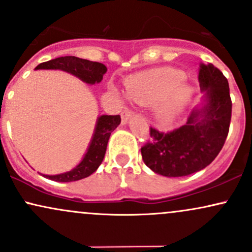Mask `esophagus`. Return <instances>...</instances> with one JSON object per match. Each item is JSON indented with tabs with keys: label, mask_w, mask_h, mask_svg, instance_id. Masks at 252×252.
<instances>
[{
	"label": "esophagus",
	"mask_w": 252,
	"mask_h": 252,
	"mask_svg": "<svg viewBox=\"0 0 252 252\" xmlns=\"http://www.w3.org/2000/svg\"><path fill=\"white\" fill-rule=\"evenodd\" d=\"M132 115H134V111H132L131 109H129V108L124 109L122 111V115H121V117H122V123L123 124L128 123V121L130 120V117H131Z\"/></svg>",
	"instance_id": "34e87169"
}]
</instances>
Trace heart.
I'll use <instances>...</instances> for the list:
<instances>
[{
  "label": "heart",
  "instance_id": "obj_1",
  "mask_svg": "<svg viewBox=\"0 0 252 252\" xmlns=\"http://www.w3.org/2000/svg\"><path fill=\"white\" fill-rule=\"evenodd\" d=\"M184 72L175 68H158L140 72L126 79L129 97L142 105H155V117L170 124L182 114L192 97V89L185 83Z\"/></svg>",
  "mask_w": 252,
  "mask_h": 252
}]
</instances>
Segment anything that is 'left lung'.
Here are the masks:
<instances>
[{
    "label": "left lung",
    "mask_w": 252,
    "mask_h": 252,
    "mask_svg": "<svg viewBox=\"0 0 252 252\" xmlns=\"http://www.w3.org/2000/svg\"><path fill=\"white\" fill-rule=\"evenodd\" d=\"M199 83L205 91L201 105L185 126L168 132L150 126L149 141L141 148L153 172L179 178L204 169L219 154L228 134L232 112L228 82L212 63H200Z\"/></svg>",
    "instance_id": "obj_1"
}]
</instances>
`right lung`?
<instances>
[{"label": "right lung", "instance_id": "1", "mask_svg": "<svg viewBox=\"0 0 252 252\" xmlns=\"http://www.w3.org/2000/svg\"><path fill=\"white\" fill-rule=\"evenodd\" d=\"M35 70H62L78 77L84 83L92 85V84L102 82L103 76L108 71V68L100 63L90 62V60L86 59L67 56L56 58V59H52L50 62L41 63L40 65L36 66ZM120 115H115V116L102 115V116L98 117L96 128H94V136H92V140L90 142L88 152L84 155L80 163L70 172L57 175L43 176L50 179V180L59 182H71L88 178L92 173L96 172L99 164L102 163L110 135L120 126Z\"/></svg>", "mask_w": 252, "mask_h": 252}]
</instances>
